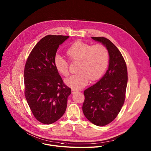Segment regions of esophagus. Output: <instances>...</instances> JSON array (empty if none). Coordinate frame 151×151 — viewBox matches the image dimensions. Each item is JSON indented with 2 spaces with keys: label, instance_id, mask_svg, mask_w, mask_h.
Segmentation results:
<instances>
[{
  "label": "esophagus",
  "instance_id": "34e87169",
  "mask_svg": "<svg viewBox=\"0 0 151 151\" xmlns=\"http://www.w3.org/2000/svg\"><path fill=\"white\" fill-rule=\"evenodd\" d=\"M72 94H74V93L76 92V90H74V89H72Z\"/></svg>",
  "mask_w": 151,
  "mask_h": 151
}]
</instances>
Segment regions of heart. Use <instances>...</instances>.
I'll list each match as a JSON object with an SVG mask.
<instances>
[{"instance_id": "obj_1", "label": "heart", "mask_w": 151, "mask_h": 151, "mask_svg": "<svg viewBox=\"0 0 151 151\" xmlns=\"http://www.w3.org/2000/svg\"><path fill=\"white\" fill-rule=\"evenodd\" d=\"M70 61H79L77 72L65 81L72 89L79 90L87 85L89 80L99 79L104 72L109 62V53L106 48L100 44L91 45L81 41H76L66 50ZM54 66L57 72L64 77L69 74V64L60 55L54 58Z\"/></svg>"}]
</instances>
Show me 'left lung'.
Returning <instances> with one entry per match:
<instances>
[{
    "instance_id": "1",
    "label": "left lung",
    "mask_w": 151,
    "mask_h": 151,
    "mask_svg": "<svg viewBox=\"0 0 151 151\" xmlns=\"http://www.w3.org/2000/svg\"><path fill=\"white\" fill-rule=\"evenodd\" d=\"M101 42L109 54V68L103 78L83 92L82 111L91 122L104 126L119 113L125 99L128 81L126 63L113 43L104 37H92Z\"/></svg>"
}]
</instances>
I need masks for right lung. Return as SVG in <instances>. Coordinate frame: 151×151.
<instances>
[{
    "label": "right lung",
    "mask_w": 151,
    "mask_h": 151,
    "mask_svg": "<svg viewBox=\"0 0 151 151\" xmlns=\"http://www.w3.org/2000/svg\"><path fill=\"white\" fill-rule=\"evenodd\" d=\"M69 36L47 35L30 53L24 70V94L35 118L51 124L65 112L71 89L64 84L54 64L60 44Z\"/></svg>",
    "instance_id": "obj_1"
}]
</instances>
